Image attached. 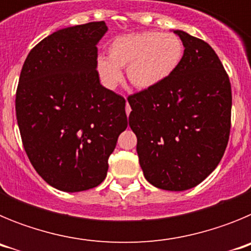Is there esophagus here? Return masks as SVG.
<instances>
[{
	"label": "esophagus",
	"instance_id": "obj_1",
	"mask_svg": "<svg viewBox=\"0 0 251 251\" xmlns=\"http://www.w3.org/2000/svg\"><path fill=\"white\" fill-rule=\"evenodd\" d=\"M126 112H127V115H129L130 106H129V104H128V101H127V103H126Z\"/></svg>",
	"mask_w": 251,
	"mask_h": 251
}]
</instances>
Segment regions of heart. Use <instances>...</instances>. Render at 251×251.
I'll list each match as a JSON object with an SVG mask.
<instances>
[{"label": "heart", "instance_id": "obj_1", "mask_svg": "<svg viewBox=\"0 0 251 251\" xmlns=\"http://www.w3.org/2000/svg\"><path fill=\"white\" fill-rule=\"evenodd\" d=\"M183 56L182 41L172 34L145 31L123 35L108 46V57L97 59V73L101 84L114 89L122 81L121 69L138 90H151L167 81Z\"/></svg>", "mask_w": 251, "mask_h": 251}]
</instances>
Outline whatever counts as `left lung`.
Listing matches in <instances>:
<instances>
[{"mask_svg": "<svg viewBox=\"0 0 251 251\" xmlns=\"http://www.w3.org/2000/svg\"><path fill=\"white\" fill-rule=\"evenodd\" d=\"M176 72L154 89L128 98L143 175L154 187L185 191L220 163L231 122V85L214 49L182 30Z\"/></svg>", "mask_w": 251, "mask_h": 251, "instance_id": "left-lung-1", "label": "left lung"}]
</instances>
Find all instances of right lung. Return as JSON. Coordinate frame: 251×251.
Returning <instances> with one entry per match:
<instances>
[{
    "label": "right lung",
    "mask_w": 251,
    "mask_h": 251,
    "mask_svg": "<svg viewBox=\"0 0 251 251\" xmlns=\"http://www.w3.org/2000/svg\"><path fill=\"white\" fill-rule=\"evenodd\" d=\"M105 22L60 28L25 60L16 92L22 143L37 174L60 191L100 185L108 158L128 126L126 100L97 73Z\"/></svg>",
    "instance_id": "right-lung-1"
}]
</instances>
